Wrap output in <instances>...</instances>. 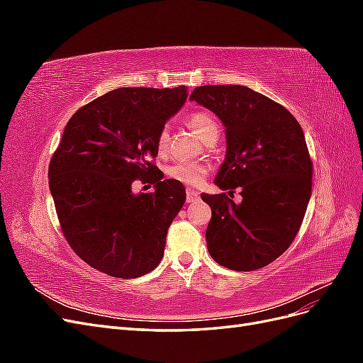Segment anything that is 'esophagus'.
Returning <instances> with one entry per match:
<instances>
[{"label": "esophagus", "mask_w": 363, "mask_h": 363, "mask_svg": "<svg viewBox=\"0 0 363 363\" xmlns=\"http://www.w3.org/2000/svg\"><path fill=\"white\" fill-rule=\"evenodd\" d=\"M199 200H200V194L192 191V189H188V192H186V201L194 203V201H199Z\"/></svg>", "instance_id": "esophagus-1"}]
</instances>
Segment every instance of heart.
Wrapping results in <instances>:
<instances>
[{"label":"heart","mask_w":363,"mask_h":363,"mask_svg":"<svg viewBox=\"0 0 363 363\" xmlns=\"http://www.w3.org/2000/svg\"><path fill=\"white\" fill-rule=\"evenodd\" d=\"M188 124L192 128L194 133L199 136V139L203 142L208 135L213 131H219V125L216 119L206 112H195L189 116ZM168 145V130L163 128L157 138V148L163 151ZM169 177L180 182L186 186H201L207 177V167L204 163L196 162H179L174 163L168 168Z\"/></svg>","instance_id":"b5f03b06"}]
</instances>
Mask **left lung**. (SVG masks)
I'll return each mask as SVG.
<instances>
[{
	"label": "left lung",
	"mask_w": 363,
	"mask_h": 363,
	"mask_svg": "<svg viewBox=\"0 0 363 363\" xmlns=\"http://www.w3.org/2000/svg\"><path fill=\"white\" fill-rule=\"evenodd\" d=\"M191 101L213 112L225 127V159L215 177L225 194H201L212 208L206 242L228 269L269 265L289 248L312 194V160L303 128L289 111L247 86H199Z\"/></svg>",
	"instance_id": "left-lung-1"
}]
</instances>
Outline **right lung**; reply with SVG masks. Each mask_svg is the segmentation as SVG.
I'll use <instances>...</instances> for the list:
<instances>
[{
    "label": "right lung",
    "mask_w": 363,
    "mask_h": 363,
    "mask_svg": "<svg viewBox=\"0 0 363 363\" xmlns=\"http://www.w3.org/2000/svg\"><path fill=\"white\" fill-rule=\"evenodd\" d=\"M188 98V87H119L79 108L63 130L48 168L62 232L87 265L118 279L155 269L184 186L163 179L150 160L167 121ZM138 178L155 192L135 194Z\"/></svg>",
    "instance_id": "right-lung-1"
}]
</instances>
